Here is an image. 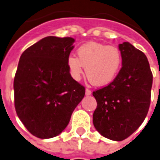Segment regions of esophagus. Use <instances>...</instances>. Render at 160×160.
Instances as JSON below:
<instances>
[{"label": "esophagus", "mask_w": 160, "mask_h": 160, "mask_svg": "<svg viewBox=\"0 0 160 160\" xmlns=\"http://www.w3.org/2000/svg\"><path fill=\"white\" fill-rule=\"evenodd\" d=\"M85 93H86L87 96H90L92 94V91L90 89H88V88H86V90H85Z\"/></svg>", "instance_id": "34e87169"}]
</instances>
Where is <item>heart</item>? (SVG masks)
Returning a JSON list of instances; mask_svg holds the SVG:
<instances>
[{
	"mask_svg": "<svg viewBox=\"0 0 160 160\" xmlns=\"http://www.w3.org/2000/svg\"><path fill=\"white\" fill-rule=\"evenodd\" d=\"M78 58L70 55L67 65L72 78L79 80L85 67L88 79L95 86H106L118 75L123 58L116 46H108L98 42H89L80 46Z\"/></svg>",
	"mask_w": 160,
	"mask_h": 160,
	"instance_id": "heart-1",
	"label": "heart"
}]
</instances>
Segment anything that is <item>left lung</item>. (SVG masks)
<instances>
[{
  "label": "left lung",
  "instance_id": "obj_1",
  "mask_svg": "<svg viewBox=\"0 0 160 160\" xmlns=\"http://www.w3.org/2000/svg\"><path fill=\"white\" fill-rule=\"evenodd\" d=\"M122 68L109 85L93 92L98 107L93 125L104 137L121 141L137 130L149 111L153 82L149 63L143 52L129 42L119 44Z\"/></svg>",
  "mask_w": 160,
  "mask_h": 160
}]
</instances>
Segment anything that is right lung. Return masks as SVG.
Returning <instances> with one entry per match:
<instances>
[{"label": "right lung", "instance_id": "add662e5", "mask_svg": "<svg viewBox=\"0 0 160 160\" xmlns=\"http://www.w3.org/2000/svg\"><path fill=\"white\" fill-rule=\"evenodd\" d=\"M74 41L45 37L20 56L14 79L15 111L25 128L40 139L59 135L85 95L68 68Z\"/></svg>", "mask_w": 160, "mask_h": 160}]
</instances>
